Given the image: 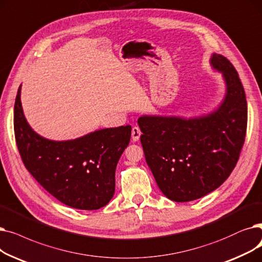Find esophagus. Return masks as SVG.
Instances as JSON below:
<instances>
[{
	"label": "esophagus",
	"instance_id": "obj_1",
	"mask_svg": "<svg viewBox=\"0 0 262 262\" xmlns=\"http://www.w3.org/2000/svg\"><path fill=\"white\" fill-rule=\"evenodd\" d=\"M141 134H142V131H141V129L139 127H133L132 128V140L134 142L140 140Z\"/></svg>",
	"mask_w": 262,
	"mask_h": 262
}]
</instances>
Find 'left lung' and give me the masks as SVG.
Returning <instances> with one entry per match:
<instances>
[{"instance_id":"left-lung-1","label":"left lung","mask_w":262,"mask_h":262,"mask_svg":"<svg viewBox=\"0 0 262 262\" xmlns=\"http://www.w3.org/2000/svg\"><path fill=\"white\" fill-rule=\"evenodd\" d=\"M211 66L223 73L226 95L212 113L198 118L142 116L145 159L167 198L191 202L214 191L239 160L247 126V103L239 74L214 53Z\"/></svg>"}]
</instances>
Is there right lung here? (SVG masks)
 <instances>
[{
  "instance_id": "right-lung-1",
  "label": "right lung",
  "mask_w": 262,
  "mask_h": 262,
  "mask_svg": "<svg viewBox=\"0 0 262 262\" xmlns=\"http://www.w3.org/2000/svg\"><path fill=\"white\" fill-rule=\"evenodd\" d=\"M15 101L14 129L24 166L45 190L71 208L97 210L115 192L118 160L131 138V126L97 130L82 138L55 142L29 126L20 100Z\"/></svg>"
}]
</instances>
